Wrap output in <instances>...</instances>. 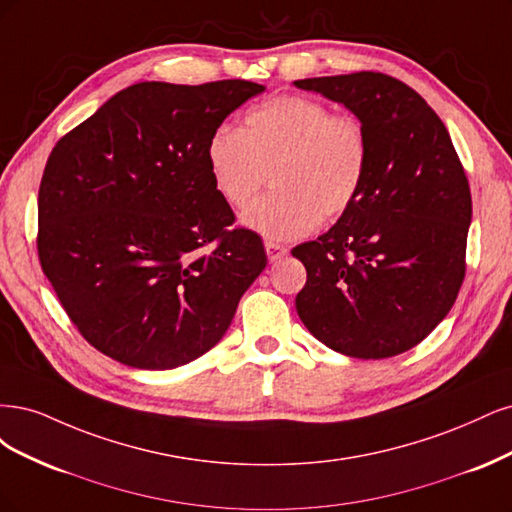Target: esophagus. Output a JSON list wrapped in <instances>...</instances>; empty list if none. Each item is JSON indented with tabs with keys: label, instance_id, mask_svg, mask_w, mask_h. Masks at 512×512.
<instances>
[{
	"label": "esophagus",
	"instance_id": "obj_1",
	"mask_svg": "<svg viewBox=\"0 0 512 512\" xmlns=\"http://www.w3.org/2000/svg\"><path fill=\"white\" fill-rule=\"evenodd\" d=\"M266 253H268L270 261H278L280 257L287 255V246L278 244V242H272V240H266Z\"/></svg>",
	"mask_w": 512,
	"mask_h": 512
}]
</instances>
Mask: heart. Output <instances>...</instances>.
Wrapping results in <instances>:
<instances>
[{
	"instance_id": "b5f03b06",
	"label": "heart",
	"mask_w": 512,
	"mask_h": 512,
	"mask_svg": "<svg viewBox=\"0 0 512 512\" xmlns=\"http://www.w3.org/2000/svg\"><path fill=\"white\" fill-rule=\"evenodd\" d=\"M206 163L214 189L234 210L250 206L270 171L275 191L242 221L270 240H295L359 200L370 138L351 112H332L315 97L278 95L246 112L242 129H214Z\"/></svg>"
}]
</instances>
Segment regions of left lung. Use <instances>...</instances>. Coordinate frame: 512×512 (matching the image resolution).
I'll list each match as a JSON object with an SVG mask.
<instances>
[{"instance_id": "8db88e82", "label": "left lung", "mask_w": 512, "mask_h": 512, "mask_svg": "<svg viewBox=\"0 0 512 512\" xmlns=\"http://www.w3.org/2000/svg\"><path fill=\"white\" fill-rule=\"evenodd\" d=\"M293 85L344 104L370 138L359 200L327 234L291 251L308 274L295 308L342 355H400L449 315L464 283L468 176L447 127L402 80L355 72Z\"/></svg>"}]
</instances>
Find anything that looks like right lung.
I'll return each mask as SVG.
<instances>
[{"instance_id": "1", "label": "right lung", "mask_w": 512, "mask_h": 512, "mask_svg": "<svg viewBox=\"0 0 512 512\" xmlns=\"http://www.w3.org/2000/svg\"><path fill=\"white\" fill-rule=\"evenodd\" d=\"M263 87L138 82L68 131L38 193V257L80 336L140 370L185 366L232 323L263 242L212 185L206 142Z\"/></svg>"}]
</instances>
